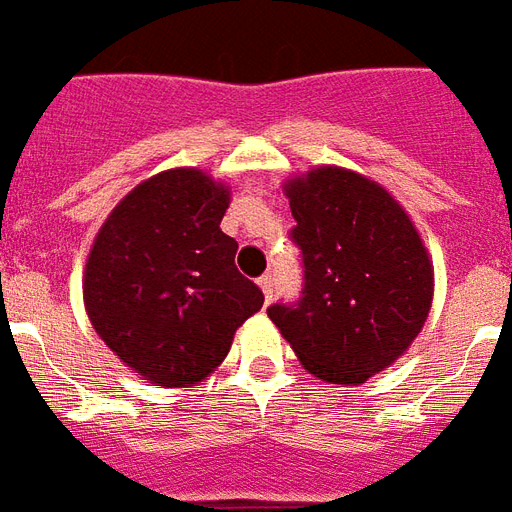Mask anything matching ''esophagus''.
I'll list each match as a JSON object with an SVG mask.
<instances>
[{
  "label": "esophagus",
  "mask_w": 512,
  "mask_h": 512,
  "mask_svg": "<svg viewBox=\"0 0 512 512\" xmlns=\"http://www.w3.org/2000/svg\"><path fill=\"white\" fill-rule=\"evenodd\" d=\"M257 284H260V289H263L265 300L271 303V300H273V279H271V276H260V281H257Z\"/></svg>",
  "instance_id": "esophagus-1"
}]
</instances>
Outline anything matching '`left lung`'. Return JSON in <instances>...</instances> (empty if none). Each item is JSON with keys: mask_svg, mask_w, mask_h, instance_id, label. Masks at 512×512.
<instances>
[{"mask_svg": "<svg viewBox=\"0 0 512 512\" xmlns=\"http://www.w3.org/2000/svg\"><path fill=\"white\" fill-rule=\"evenodd\" d=\"M303 292L268 316L308 372L358 385L420 335L433 268L406 212L356 172L321 167L287 185Z\"/></svg>", "mask_w": 512, "mask_h": 512, "instance_id": "8db88e82", "label": "left lung"}]
</instances>
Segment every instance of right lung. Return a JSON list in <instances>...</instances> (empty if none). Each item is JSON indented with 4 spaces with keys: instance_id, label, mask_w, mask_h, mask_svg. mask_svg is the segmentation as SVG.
<instances>
[{
    "instance_id": "right-lung-1",
    "label": "right lung",
    "mask_w": 512,
    "mask_h": 512,
    "mask_svg": "<svg viewBox=\"0 0 512 512\" xmlns=\"http://www.w3.org/2000/svg\"><path fill=\"white\" fill-rule=\"evenodd\" d=\"M228 191L199 170L140 183L108 215L84 273L92 327L124 364L177 388L207 377L233 332L263 308L220 231Z\"/></svg>"
}]
</instances>
